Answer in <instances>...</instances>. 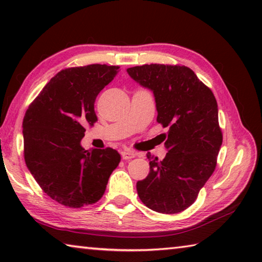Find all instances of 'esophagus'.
Listing matches in <instances>:
<instances>
[{"label":"esophagus","instance_id":"1","mask_svg":"<svg viewBox=\"0 0 262 262\" xmlns=\"http://www.w3.org/2000/svg\"><path fill=\"white\" fill-rule=\"evenodd\" d=\"M121 156L123 159H132L134 158L136 156V152L133 151V150H123V151L121 152Z\"/></svg>","mask_w":262,"mask_h":262}]
</instances>
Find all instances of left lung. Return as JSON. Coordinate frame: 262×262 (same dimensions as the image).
I'll return each mask as SVG.
<instances>
[{
  "mask_svg": "<svg viewBox=\"0 0 262 262\" xmlns=\"http://www.w3.org/2000/svg\"><path fill=\"white\" fill-rule=\"evenodd\" d=\"M127 73L152 91L157 122L167 127L163 161L148 154L150 172L137 181L141 201L154 211L177 214L196 200L215 171L222 130L215 96L185 66L143 64Z\"/></svg>",
  "mask_w": 262,
  "mask_h": 262,
  "instance_id": "8db88e82",
  "label": "left lung"
}]
</instances>
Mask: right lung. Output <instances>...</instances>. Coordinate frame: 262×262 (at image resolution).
I'll return each mask as SVG.
<instances>
[{"label":"right lung","mask_w":262,"mask_h":262,"mask_svg":"<svg viewBox=\"0 0 262 262\" xmlns=\"http://www.w3.org/2000/svg\"><path fill=\"white\" fill-rule=\"evenodd\" d=\"M120 67L89 64L61 70L48 82L23 120L24 158L31 174L53 200L66 207L96 203L120 163L112 148L85 150V126L97 121V96Z\"/></svg>","instance_id":"right-lung-1"}]
</instances>
